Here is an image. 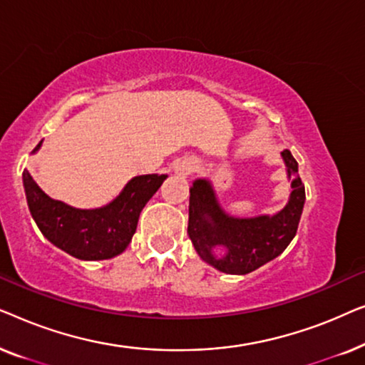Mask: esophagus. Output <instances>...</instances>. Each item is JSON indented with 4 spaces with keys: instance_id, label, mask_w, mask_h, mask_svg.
I'll use <instances>...</instances> for the list:
<instances>
[{
    "instance_id": "34e87169",
    "label": "esophagus",
    "mask_w": 365,
    "mask_h": 365,
    "mask_svg": "<svg viewBox=\"0 0 365 365\" xmlns=\"http://www.w3.org/2000/svg\"><path fill=\"white\" fill-rule=\"evenodd\" d=\"M194 169V164L192 161H181L176 164V168H174V173L179 174V176H187V174H191Z\"/></svg>"
}]
</instances>
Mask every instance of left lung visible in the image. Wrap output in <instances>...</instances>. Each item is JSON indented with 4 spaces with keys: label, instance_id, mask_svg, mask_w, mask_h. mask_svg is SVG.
I'll use <instances>...</instances> for the list:
<instances>
[{
    "label": "left lung",
    "instance_id": "1",
    "mask_svg": "<svg viewBox=\"0 0 365 365\" xmlns=\"http://www.w3.org/2000/svg\"><path fill=\"white\" fill-rule=\"evenodd\" d=\"M281 156L291 181V194L286 206L272 216H231L219 204L209 179L199 178L192 182L189 189L187 234L199 257L209 266L244 276L281 256L291 244L301 221L306 189L291 151L284 149Z\"/></svg>",
    "mask_w": 365,
    "mask_h": 365
}]
</instances>
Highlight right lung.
<instances>
[{"label":"right lung","instance_id":"add662e5","mask_svg":"<svg viewBox=\"0 0 365 365\" xmlns=\"http://www.w3.org/2000/svg\"><path fill=\"white\" fill-rule=\"evenodd\" d=\"M39 141L33 154L41 148ZM166 174H143L129 181L111 202L96 209H78L49 197L26 169L23 186L29 212L49 242L83 261H103L121 254L136 232L138 219Z\"/></svg>","mask_w":365,"mask_h":365}]
</instances>
